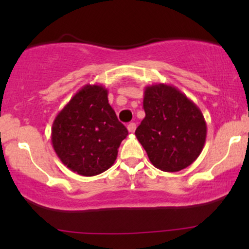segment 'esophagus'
Masks as SVG:
<instances>
[{
  "label": "esophagus",
  "mask_w": 249,
  "mask_h": 249,
  "mask_svg": "<svg viewBox=\"0 0 249 249\" xmlns=\"http://www.w3.org/2000/svg\"><path fill=\"white\" fill-rule=\"evenodd\" d=\"M136 127H137L136 123H130V124L127 125V130H128V132L133 133L134 131H136Z\"/></svg>",
  "instance_id": "1"
}]
</instances>
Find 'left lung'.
I'll use <instances>...</instances> for the list:
<instances>
[{"label": "left lung", "mask_w": 249, "mask_h": 249, "mask_svg": "<svg viewBox=\"0 0 249 249\" xmlns=\"http://www.w3.org/2000/svg\"><path fill=\"white\" fill-rule=\"evenodd\" d=\"M145 118L136 137L154 167L178 172L190 166L201 153L207 126L200 108L172 85L145 88Z\"/></svg>", "instance_id": "obj_1"}]
</instances>
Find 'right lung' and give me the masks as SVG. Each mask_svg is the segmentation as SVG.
<instances>
[{
	"mask_svg": "<svg viewBox=\"0 0 249 249\" xmlns=\"http://www.w3.org/2000/svg\"><path fill=\"white\" fill-rule=\"evenodd\" d=\"M127 128L108 104L102 85H85L56 116L51 142L61 161L79 176L101 174L115 164Z\"/></svg>",
	"mask_w": 249,
	"mask_h": 249,
	"instance_id": "right-lung-1",
	"label": "right lung"
}]
</instances>
